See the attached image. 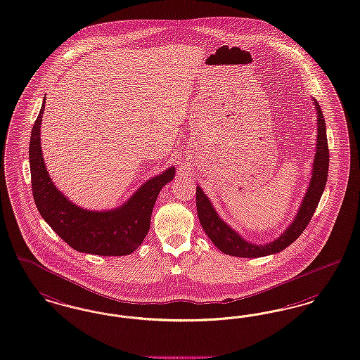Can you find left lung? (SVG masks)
<instances>
[{"label": "left lung", "instance_id": "obj_1", "mask_svg": "<svg viewBox=\"0 0 360 360\" xmlns=\"http://www.w3.org/2000/svg\"><path fill=\"white\" fill-rule=\"evenodd\" d=\"M314 103H315L317 112V143L312 178L309 181V187L307 188L300 209L295 217L293 222L278 238H276L269 244L264 245H255L245 241L237 231L231 229L229 225H226L219 218L210 200L203 194L201 187L197 186V213H198L202 228L210 238V241L216 245L222 253L234 256V257H245V259H256V257H264L268 255L278 253L284 250L293 241H296L304 229L308 226L311 218L316 210L321 194L324 191L327 176H328V166H330V151H328L324 116L321 112L320 104L315 99Z\"/></svg>", "mask_w": 360, "mask_h": 360}]
</instances>
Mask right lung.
<instances>
[{"mask_svg": "<svg viewBox=\"0 0 360 360\" xmlns=\"http://www.w3.org/2000/svg\"><path fill=\"white\" fill-rule=\"evenodd\" d=\"M45 101L29 143V165L34 203L45 222L77 252L98 256H126L143 243L160 188L174 178V167L148 179L120 207L92 212L70 201L53 185L45 169L40 129Z\"/></svg>", "mask_w": 360, "mask_h": 360, "instance_id": "obj_1", "label": "right lung"}]
</instances>
